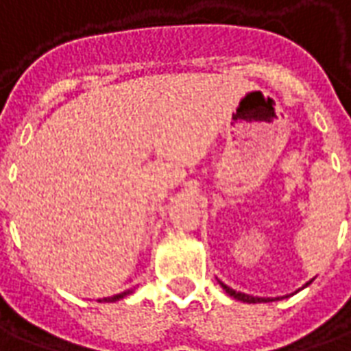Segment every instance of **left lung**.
I'll return each instance as SVG.
<instances>
[{"label":"left lung","mask_w":351,"mask_h":351,"mask_svg":"<svg viewBox=\"0 0 351 351\" xmlns=\"http://www.w3.org/2000/svg\"><path fill=\"white\" fill-rule=\"evenodd\" d=\"M220 283V287L226 291L228 295L234 296V298H237V300H243V302H249V304H258V302H274V300H281V298H264V296H252V295H245V293H239V291H234L232 287H228L226 283H222V281H218ZM312 283V281H310ZM310 283H306L304 287H308Z\"/></svg>","instance_id":"1"}]
</instances>
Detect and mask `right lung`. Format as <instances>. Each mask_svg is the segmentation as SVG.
I'll use <instances>...</instances> for the list:
<instances>
[{
  "mask_svg": "<svg viewBox=\"0 0 351 351\" xmlns=\"http://www.w3.org/2000/svg\"><path fill=\"white\" fill-rule=\"evenodd\" d=\"M133 293V289H129V291H123V293H119V295H114V296H106V298H100L99 302H117V300H121L125 298L127 295H131Z\"/></svg>",
  "mask_w": 351,
  "mask_h": 351,
  "instance_id": "obj_1",
  "label": "right lung"
}]
</instances>
